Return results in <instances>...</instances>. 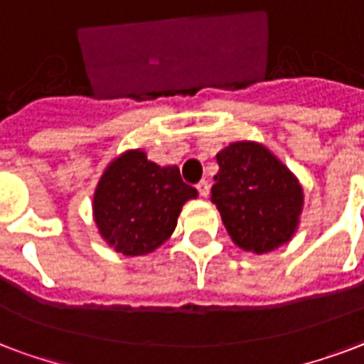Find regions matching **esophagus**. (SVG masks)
Instances as JSON below:
<instances>
[{
    "label": "esophagus",
    "mask_w": 364,
    "mask_h": 364,
    "mask_svg": "<svg viewBox=\"0 0 364 364\" xmlns=\"http://www.w3.org/2000/svg\"><path fill=\"white\" fill-rule=\"evenodd\" d=\"M197 191H199V196L207 197L208 191H210V186H208L207 180H201L199 184H197Z\"/></svg>",
    "instance_id": "1"
}]
</instances>
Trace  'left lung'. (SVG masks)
Returning a JSON list of instances; mask_svg holds the SVG:
<instances>
[{"label": "left lung", "instance_id": "obj_1", "mask_svg": "<svg viewBox=\"0 0 364 364\" xmlns=\"http://www.w3.org/2000/svg\"><path fill=\"white\" fill-rule=\"evenodd\" d=\"M216 163L210 199L233 243L264 255L290 241L304 205L296 176L256 142L230 144Z\"/></svg>", "mask_w": 364, "mask_h": 364}]
</instances>
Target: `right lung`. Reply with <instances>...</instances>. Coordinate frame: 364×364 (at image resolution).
Instances as JSON below:
<instances>
[{"label":"right lung","instance_id":"add662e5","mask_svg":"<svg viewBox=\"0 0 364 364\" xmlns=\"http://www.w3.org/2000/svg\"><path fill=\"white\" fill-rule=\"evenodd\" d=\"M196 197L178 167H159L140 150L125 151L98 182L95 222L117 252L142 256L171 237L182 205Z\"/></svg>","mask_w":364,"mask_h":364}]
</instances>
